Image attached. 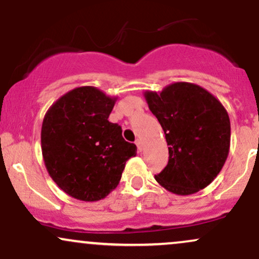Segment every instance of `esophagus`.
Masks as SVG:
<instances>
[{
	"mask_svg": "<svg viewBox=\"0 0 259 259\" xmlns=\"http://www.w3.org/2000/svg\"><path fill=\"white\" fill-rule=\"evenodd\" d=\"M135 144H136V146H138V150L140 151V152H141L142 148H144V144H142V140L141 139H138L135 141Z\"/></svg>",
	"mask_w": 259,
	"mask_h": 259,
	"instance_id": "34e87169",
	"label": "esophagus"
}]
</instances>
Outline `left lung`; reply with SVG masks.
<instances>
[{
    "label": "left lung",
    "mask_w": 259,
    "mask_h": 259,
    "mask_svg": "<svg viewBox=\"0 0 259 259\" xmlns=\"http://www.w3.org/2000/svg\"><path fill=\"white\" fill-rule=\"evenodd\" d=\"M145 99L168 144L167 167L154 175L175 195H192L222 170L230 148V119L221 101L192 82H174Z\"/></svg>",
    "instance_id": "left-lung-1"
}]
</instances>
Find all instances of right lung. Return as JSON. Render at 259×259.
Wrapping results in <instances>:
<instances>
[{"label":"right lung","instance_id":"add662e5","mask_svg":"<svg viewBox=\"0 0 259 259\" xmlns=\"http://www.w3.org/2000/svg\"><path fill=\"white\" fill-rule=\"evenodd\" d=\"M117 97L94 86L67 92L50 107L41 127V150L52 180L76 200L105 198L119 184L136 145L108 120Z\"/></svg>","mask_w":259,"mask_h":259}]
</instances>
